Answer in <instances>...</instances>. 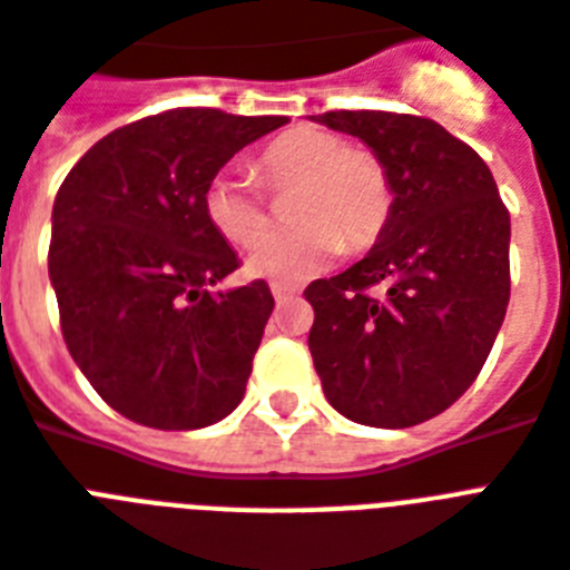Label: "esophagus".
I'll list each match as a JSON object with an SVG mask.
<instances>
[{
    "instance_id": "34e87169",
    "label": "esophagus",
    "mask_w": 570,
    "mask_h": 570,
    "mask_svg": "<svg viewBox=\"0 0 570 570\" xmlns=\"http://www.w3.org/2000/svg\"><path fill=\"white\" fill-rule=\"evenodd\" d=\"M272 295H275V302H286V298H293L295 295V286H286V284H272Z\"/></svg>"
}]
</instances>
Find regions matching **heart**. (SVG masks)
Wrapping results in <instances>:
<instances>
[{
    "label": "heart",
    "mask_w": 570,
    "mask_h": 570,
    "mask_svg": "<svg viewBox=\"0 0 570 570\" xmlns=\"http://www.w3.org/2000/svg\"><path fill=\"white\" fill-rule=\"evenodd\" d=\"M268 189H298L289 206L295 230L268 236L248 257V272L277 284H302L328 268L346 245L361 250L379 239L393 191L373 154L346 147L328 129L293 127L254 159ZM204 213L213 230L236 248H250L268 227L266 200L239 174L222 171L206 183Z\"/></svg>",
    "instance_id": "b5f03b06"
}]
</instances>
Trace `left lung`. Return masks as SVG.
<instances>
[{"label":"left lung","mask_w":570,"mask_h":570,"mask_svg":"<svg viewBox=\"0 0 570 570\" xmlns=\"http://www.w3.org/2000/svg\"><path fill=\"white\" fill-rule=\"evenodd\" d=\"M311 120L361 138L393 191L364 259L313 281L307 337L340 414L375 429L425 423L473 384L509 307L512 222L488 165L441 124L393 111ZM381 283L379 299L365 293Z\"/></svg>","instance_id":"left-lung-1"}]
</instances>
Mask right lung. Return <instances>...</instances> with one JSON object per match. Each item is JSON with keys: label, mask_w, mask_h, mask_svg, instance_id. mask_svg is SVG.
Wrapping results in <instances>:
<instances>
[{"label": "right lung", "mask_w": 570, "mask_h": 570, "mask_svg": "<svg viewBox=\"0 0 570 570\" xmlns=\"http://www.w3.org/2000/svg\"><path fill=\"white\" fill-rule=\"evenodd\" d=\"M286 118L174 109L100 138L52 204L49 281L76 366L132 423L189 432L245 396L275 298L206 222L204 189Z\"/></svg>", "instance_id": "1"}]
</instances>
